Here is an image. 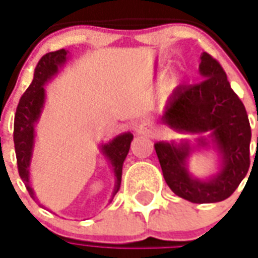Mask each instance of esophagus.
<instances>
[{"label": "esophagus", "instance_id": "1", "mask_svg": "<svg viewBox=\"0 0 258 258\" xmlns=\"http://www.w3.org/2000/svg\"><path fill=\"white\" fill-rule=\"evenodd\" d=\"M135 131H137V134L138 135H152L153 134V130H152V127H150L148 123L138 124V125H137V128H135Z\"/></svg>", "mask_w": 258, "mask_h": 258}]
</instances>
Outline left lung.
Segmentation results:
<instances>
[{"label":"left lung","instance_id":"1","mask_svg":"<svg viewBox=\"0 0 258 258\" xmlns=\"http://www.w3.org/2000/svg\"><path fill=\"white\" fill-rule=\"evenodd\" d=\"M204 81L177 87L165 106L163 123L179 133H211L221 156V169L211 180H198L188 173L187 144L154 145L165 182L176 196L194 204L226 200L235 191L250 167L251 130L245 105L231 89L223 67L207 51L201 56ZM258 141V138H257ZM202 146L207 139H200Z\"/></svg>","mask_w":258,"mask_h":258}]
</instances>
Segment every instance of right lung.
<instances>
[{
    "label": "right lung",
    "instance_id": "obj_1",
    "mask_svg": "<svg viewBox=\"0 0 258 258\" xmlns=\"http://www.w3.org/2000/svg\"><path fill=\"white\" fill-rule=\"evenodd\" d=\"M67 51L64 49L46 53L38 62L34 79L28 89L24 91L15 113V124H13V142H15V152H16L17 169L22 180L26 184L30 196L37 200L34 196L31 186H30V163H31L32 146H34V124L37 123L38 117L43 108L45 102V89L43 86L51 76L54 75L58 67L66 61ZM134 138L131 133H124L117 135L110 141L109 144L102 145L105 156L113 167L114 176H116V188L114 194L119 191L121 183V169L123 163L128 154L130 145Z\"/></svg>",
    "mask_w": 258,
    "mask_h": 258
}]
</instances>
